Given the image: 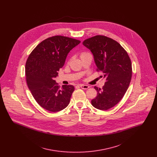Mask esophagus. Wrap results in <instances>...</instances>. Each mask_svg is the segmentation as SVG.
Returning a JSON list of instances; mask_svg holds the SVG:
<instances>
[{
  "label": "esophagus",
  "instance_id": "34e87169",
  "mask_svg": "<svg viewBox=\"0 0 157 157\" xmlns=\"http://www.w3.org/2000/svg\"><path fill=\"white\" fill-rule=\"evenodd\" d=\"M80 87L82 89H83V90H87V89H88L90 88V86L88 85H81Z\"/></svg>",
  "mask_w": 157,
  "mask_h": 157
}]
</instances>
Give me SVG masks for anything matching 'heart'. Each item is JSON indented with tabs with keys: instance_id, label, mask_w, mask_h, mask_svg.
Returning <instances> with one entry per match:
<instances>
[{
	"instance_id": "obj_1",
	"label": "heart",
	"mask_w": 157,
	"mask_h": 157,
	"mask_svg": "<svg viewBox=\"0 0 157 157\" xmlns=\"http://www.w3.org/2000/svg\"><path fill=\"white\" fill-rule=\"evenodd\" d=\"M86 53V52H83L81 53V57H82V56H83L84 55H85Z\"/></svg>"
}]
</instances>
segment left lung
I'll list each match as a JSON object with an SVG mask.
<instances>
[{"mask_svg": "<svg viewBox=\"0 0 157 157\" xmlns=\"http://www.w3.org/2000/svg\"><path fill=\"white\" fill-rule=\"evenodd\" d=\"M92 52L98 72L106 78L102 89L95 86L97 96L91 101L95 108L107 110L117 104L129 87L132 78V63L124 48L116 40L104 35H96L83 42Z\"/></svg>", "mask_w": 157, "mask_h": 157, "instance_id": "1", "label": "left lung"}]
</instances>
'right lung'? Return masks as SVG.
I'll list each match as a JSON object with an SVG mask.
<instances>
[{
    "mask_svg": "<svg viewBox=\"0 0 157 157\" xmlns=\"http://www.w3.org/2000/svg\"><path fill=\"white\" fill-rule=\"evenodd\" d=\"M80 40L54 36L42 41L30 53L26 62L25 75L28 88L37 104L46 110L56 112L69 104L75 90L73 85H59L55 79L64 65L67 53Z\"/></svg>",
    "mask_w": 157,
    "mask_h": 157,
    "instance_id": "right-lung-1",
    "label": "right lung"
}]
</instances>
